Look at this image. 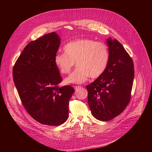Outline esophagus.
<instances>
[{
  "label": "esophagus",
  "mask_w": 152,
  "mask_h": 152,
  "mask_svg": "<svg viewBox=\"0 0 152 152\" xmlns=\"http://www.w3.org/2000/svg\"><path fill=\"white\" fill-rule=\"evenodd\" d=\"M81 88V86H77V85L74 86V88H75L76 90H78V89H79V88Z\"/></svg>",
  "instance_id": "1"
}]
</instances>
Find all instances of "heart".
<instances>
[{"instance_id":"heart-1","label":"heart","mask_w":152,"mask_h":152,"mask_svg":"<svg viewBox=\"0 0 152 152\" xmlns=\"http://www.w3.org/2000/svg\"><path fill=\"white\" fill-rule=\"evenodd\" d=\"M64 53L54 58L56 68L62 74L69 73L75 65L76 69L67 77V83H82L89 77L97 78L106 70L110 59L107 46L91 39H77L69 42L63 48Z\"/></svg>"}]
</instances>
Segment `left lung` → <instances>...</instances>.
Wrapping results in <instances>:
<instances>
[{
  "instance_id": "1",
  "label": "left lung",
  "mask_w": 152,
  "mask_h": 152,
  "mask_svg": "<svg viewBox=\"0 0 152 152\" xmlns=\"http://www.w3.org/2000/svg\"><path fill=\"white\" fill-rule=\"evenodd\" d=\"M110 59L104 72L86 85L88 103L93 115L109 121L120 115L130 102L134 66L132 58L117 39H106Z\"/></svg>"
}]
</instances>
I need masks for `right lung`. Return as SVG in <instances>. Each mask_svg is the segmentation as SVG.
I'll return each mask as SVG.
<instances>
[{
    "label": "right lung",
    "mask_w": 152,
    "mask_h": 152,
    "mask_svg": "<svg viewBox=\"0 0 152 152\" xmlns=\"http://www.w3.org/2000/svg\"><path fill=\"white\" fill-rule=\"evenodd\" d=\"M60 42L56 32L31 41L12 70L15 87L25 110L34 120L49 126H59L67 120L69 100L75 91L70 85H58L62 79L54 58Z\"/></svg>",
    "instance_id": "1"
}]
</instances>
